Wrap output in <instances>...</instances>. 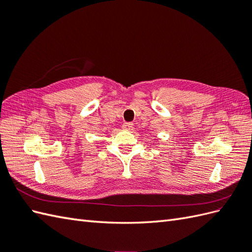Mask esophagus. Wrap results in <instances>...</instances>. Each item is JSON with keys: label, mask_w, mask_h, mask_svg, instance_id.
<instances>
[{"label": "esophagus", "mask_w": 252, "mask_h": 252, "mask_svg": "<svg viewBox=\"0 0 252 252\" xmlns=\"http://www.w3.org/2000/svg\"><path fill=\"white\" fill-rule=\"evenodd\" d=\"M122 127H124V130L126 131H130L133 128V124L132 122H125V124L122 125Z\"/></svg>", "instance_id": "esophagus-1"}]
</instances>
